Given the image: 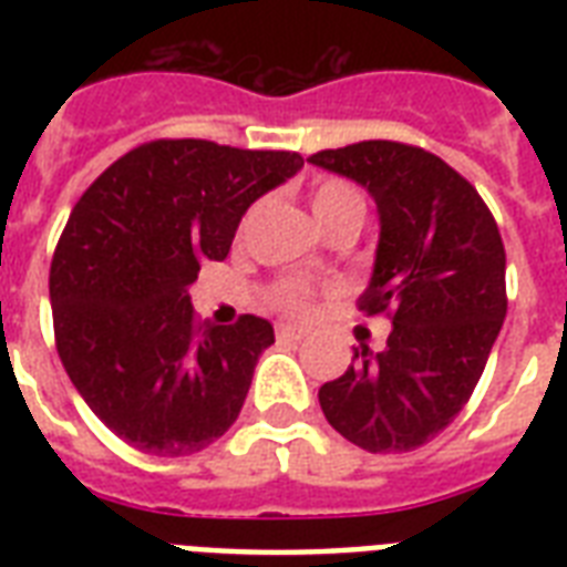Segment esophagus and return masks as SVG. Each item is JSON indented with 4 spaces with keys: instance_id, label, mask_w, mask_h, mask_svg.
<instances>
[{
    "instance_id": "obj_1",
    "label": "esophagus",
    "mask_w": 567,
    "mask_h": 567,
    "mask_svg": "<svg viewBox=\"0 0 567 567\" xmlns=\"http://www.w3.org/2000/svg\"><path fill=\"white\" fill-rule=\"evenodd\" d=\"M276 338H279V341H302V329H297V327H276Z\"/></svg>"
}]
</instances>
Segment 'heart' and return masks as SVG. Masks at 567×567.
I'll return each instance as SVG.
<instances>
[{"label":"heart","instance_id":"1","mask_svg":"<svg viewBox=\"0 0 567 567\" xmlns=\"http://www.w3.org/2000/svg\"><path fill=\"white\" fill-rule=\"evenodd\" d=\"M311 212H315V217H318L323 229L332 231L338 226H362L368 205H364V196L359 194V188H353L350 182L323 179L311 190ZM249 220H252V214L244 217L240 231H247ZM267 300H270L274 309H279L282 315L297 320L309 318L311 311H315V291L300 282H291V279L270 285Z\"/></svg>","mask_w":567,"mask_h":567}]
</instances>
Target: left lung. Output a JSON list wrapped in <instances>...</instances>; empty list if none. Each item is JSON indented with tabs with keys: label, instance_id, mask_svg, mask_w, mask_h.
<instances>
[{
	"label": "left lung",
	"instance_id": "obj_1",
	"mask_svg": "<svg viewBox=\"0 0 567 567\" xmlns=\"http://www.w3.org/2000/svg\"><path fill=\"white\" fill-rule=\"evenodd\" d=\"M371 190L379 249L362 318H388L382 353L355 347L344 377L320 385L327 421L368 453L435 439L474 394L506 318V249L471 182L439 155L362 141L309 158Z\"/></svg>",
	"mask_w": 567,
	"mask_h": 567
}]
</instances>
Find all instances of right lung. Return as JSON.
Here are the masks:
<instances>
[{
	"mask_svg": "<svg viewBox=\"0 0 567 567\" xmlns=\"http://www.w3.org/2000/svg\"><path fill=\"white\" fill-rule=\"evenodd\" d=\"M300 167V153L162 137L73 205L49 267L58 355L91 412L141 453H199L240 414L274 327L256 315L203 327L188 285Z\"/></svg>",
	"mask_w": 567,
	"mask_h": 567,
	"instance_id": "right-lung-1",
	"label": "right lung"
}]
</instances>
